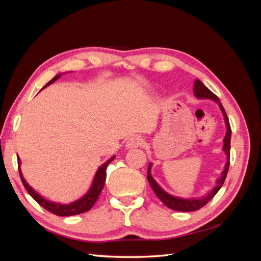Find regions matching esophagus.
I'll list each match as a JSON object with an SVG mask.
<instances>
[{
    "mask_svg": "<svg viewBox=\"0 0 261 261\" xmlns=\"http://www.w3.org/2000/svg\"><path fill=\"white\" fill-rule=\"evenodd\" d=\"M143 145V138L140 136H132L126 141V148L127 149H133V148H137Z\"/></svg>",
    "mask_w": 261,
    "mask_h": 261,
    "instance_id": "obj_1",
    "label": "esophagus"
}]
</instances>
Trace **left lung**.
Wrapping results in <instances>:
<instances>
[{
    "instance_id": "left-lung-1",
    "label": "left lung",
    "mask_w": 261,
    "mask_h": 261,
    "mask_svg": "<svg viewBox=\"0 0 261 261\" xmlns=\"http://www.w3.org/2000/svg\"><path fill=\"white\" fill-rule=\"evenodd\" d=\"M194 94H195V97L198 99H210V100H213L215 102H217L221 109V111H222L223 116H224V121H225V125H226V134H225V137L223 139V143H224L223 150L226 154V163L224 165V170L222 171V173H221V177H219L217 179L216 186L213 187L211 189V192H209L206 196L201 197V198L187 199V198H179V197L172 196L165 191H163V189L159 186V184H158L156 181L153 179V177L151 176V167H152L151 163H149V165H148V174H147L149 184L153 189L154 194L158 196V198H159L165 204V206L169 207L170 209L176 210V211H184V212L196 211V210L202 208L203 206H206V204L220 191V188L222 187L224 180H225V177H226V174H227L228 167H230V149H231L230 143H231L232 130H231L230 122H228L227 115L225 113V110L222 107V105H221V102L216 94L212 91H210L199 80H196L194 83Z\"/></svg>"
}]
</instances>
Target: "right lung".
<instances>
[{"label": "right lung", "mask_w": 261, "mask_h": 261, "mask_svg": "<svg viewBox=\"0 0 261 261\" xmlns=\"http://www.w3.org/2000/svg\"><path fill=\"white\" fill-rule=\"evenodd\" d=\"M62 74H58L55 76L53 80H51L48 84H46L43 88L45 87H48L49 85L53 84L55 81H58L59 78L61 77ZM42 88V89H43ZM115 155H113L112 158H110V159L105 162L103 164L101 165V167L98 169L96 175H94L93 181H92V185L89 188V191L87 192L82 198H80L78 200L74 201V202H70L68 204H62V203H57V202H53V201H49L44 199L42 196L39 195L35 189L31 188L28 184L27 181L23 178L22 174H21V171H20V159L19 156H17V161H18V170H19V176L20 179L22 181L23 186H25L26 191L29 193V195L33 197V198L40 204L41 207H43L45 210L50 211L53 215H57L60 217H69V216H75V215H81V213H84L86 211H89L96 201L98 200V197L100 195V193L102 192V188L105 186L106 183V170L108 168V165L111 163L114 160Z\"/></svg>", "instance_id": "obj_1"}]
</instances>
